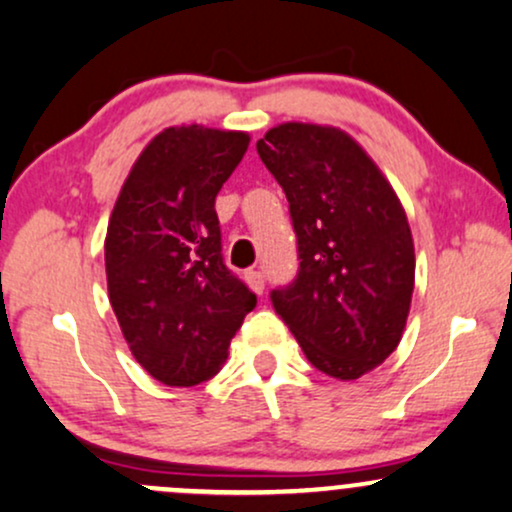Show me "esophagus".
I'll return each mask as SVG.
<instances>
[{"label": "esophagus", "instance_id": "34e87169", "mask_svg": "<svg viewBox=\"0 0 512 512\" xmlns=\"http://www.w3.org/2000/svg\"><path fill=\"white\" fill-rule=\"evenodd\" d=\"M245 281H248V286L255 293H262L264 291V272L262 269H248V272H245Z\"/></svg>", "mask_w": 512, "mask_h": 512}]
</instances>
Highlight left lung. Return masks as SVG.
I'll list each match as a JSON object with an SVG mask.
<instances>
[{"mask_svg": "<svg viewBox=\"0 0 512 512\" xmlns=\"http://www.w3.org/2000/svg\"><path fill=\"white\" fill-rule=\"evenodd\" d=\"M257 154L289 199L298 272L269 293L317 370L356 380L402 339L414 243L402 204L349 134L286 122Z\"/></svg>", "mask_w": 512, "mask_h": 512, "instance_id": "obj_1", "label": "left lung"}]
</instances>
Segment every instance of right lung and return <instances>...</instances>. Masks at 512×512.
Listing matches in <instances>:
<instances>
[{
	"label": "right lung",
	"mask_w": 512,
	"mask_h": 512,
	"mask_svg": "<svg viewBox=\"0 0 512 512\" xmlns=\"http://www.w3.org/2000/svg\"><path fill=\"white\" fill-rule=\"evenodd\" d=\"M250 137L168 127L122 185L105 238V274L134 358L163 385L214 378L257 296L223 262L214 202Z\"/></svg>",
	"instance_id": "add662e5"
}]
</instances>
